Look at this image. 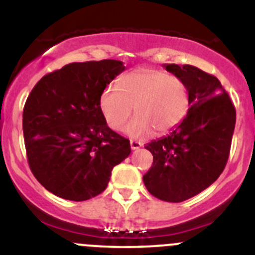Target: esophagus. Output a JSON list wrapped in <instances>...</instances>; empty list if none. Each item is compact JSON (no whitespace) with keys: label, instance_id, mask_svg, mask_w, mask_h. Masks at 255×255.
I'll use <instances>...</instances> for the list:
<instances>
[{"label":"esophagus","instance_id":"obj_1","mask_svg":"<svg viewBox=\"0 0 255 255\" xmlns=\"http://www.w3.org/2000/svg\"><path fill=\"white\" fill-rule=\"evenodd\" d=\"M140 147H142V143L140 142H138V140H130V148H132L133 150L139 149Z\"/></svg>","mask_w":255,"mask_h":255}]
</instances>
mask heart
<instances>
[{
    "mask_svg": "<svg viewBox=\"0 0 255 255\" xmlns=\"http://www.w3.org/2000/svg\"><path fill=\"white\" fill-rule=\"evenodd\" d=\"M100 107L112 129L121 130L135 116L126 132L142 138L155 129L167 133L177 127L190 107L189 87L182 78L155 68H137L120 78V87L108 85L100 97Z\"/></svg>",
    "mask_w": 255,
    "mask_h": 255,
    "instance_id": "b5f03b06",
    "label": "heart"
}]
</instances>
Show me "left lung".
Returning <instances> with one entry per match:
<instances>
[{
    "instance_id": "left-lung-1",
    "label": "left lung",
    "mask_w": 255,
    "mask_h": 255,
    "mask_svg": "<svg viewBox=\"0 0 255 255\" xmlns=\"http://www.w3.org/2000/svg\"><path fill=\"white\" fill-rule=\"evenodd\" d=\"M163 67L187 83L190 107L167 137L145 145L153 154V164L143 182L155 198L179 203L201 193L223 172L236 127V108L214 76L190 65Z\"/></svg>"
}]
</instances>
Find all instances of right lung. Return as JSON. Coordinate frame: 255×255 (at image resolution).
I'll return each instance as SVG.
<instances>
[{
	"label": "right lung",
	"mask_w": 255,
	"mask_h": 255,
	"mask_svg": "<svg viewBox=\"0 0 255 255\" xmlns=\"http://www.w3.org/2000/svg\"><path fill=\"white\" fill-rule=\"evenodd\" d=\"M125 68L116 59L75 62L43 76L29 93L22 121L27 159L54 196H98L129 155V140L108 127L100 107L103 90Z\"/></svg>",
	"instance_id": "1"
}]
</instances>
